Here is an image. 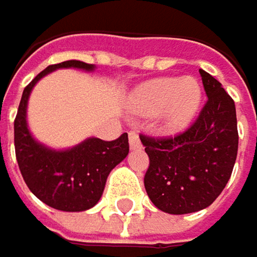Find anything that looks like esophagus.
I'll list each match as a JSON object with an SVG mask.
<instances>
[{"label":"esophagus","instance_id":"esophagus-1","mask_svg":"<svg viewBox=\"0 0 257 257\" xmlns=\"http://www.w3.org/2000/svg\"><path fill=\"white\" fill-rule=\"evenodd\" d=\"M128 142H130V148L132 150H141V141H139V136H138V133H135V132H130L128 133Z\"/></svg>","mask_w":257,"mask_h":257}]
</instances>
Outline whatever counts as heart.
<instances>
[{"mask_svg": "<svg viewBox=\"0 0 257 257\" xmlns=\"http://www.w3.org/2000/svg\"><path fill=\"white\" fill-rule=\"evenodd\" d=\"M203 91L192 77H159L139 86L130 98L135 113L157 116L172 132L189 127L200 110Z\"/></svg>", "mask_w": 257, "mask_h": 257, "instance_id": "obj_1", "label": "heart"}]
</instances>
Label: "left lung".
Instances as JSON below:
<instances>
[{"mask_svg":"<svg viewBox=\"0 0 257 257\" xmlns=\"http://www.w3.org/2000/svg\"><path fill=\"white\" fill-rule=\"evenodd\" d=\"M199 73L208 100L192 125L174 138L141 135L150 157L145 190L160 211L175 215L209 206L226 187L238 153L235 103L217 79Z\"/></svg>","mask_w":257,"mask_h":257,"instance_id":"8db88e82","label":"left lung"}]
</instances>
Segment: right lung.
I'll return each mask as SVG.
<instances>
[{
    "label": "right lung",
    "instance_id": "add662e5",
    "mask_svg": "<svg viewBox=\"0 0 257 257\" xmlns=\"http://www.w3.org/2000/svg\"><path fill=\"white\" fill-rule=\"evenodd\" d=\"M58 68L94 71L95 65L70 60L46 67L31 80L15 119V150L24 181L34 196L55 209L79 212L100 200L110 171L128 154V136L124 133L110 142L88 138L67 150H54L36 141L27 121L28 100L36 83Z\"/></svg>",
    "mask_w": 257,
    "mask_h": 257
}]
</instances>
